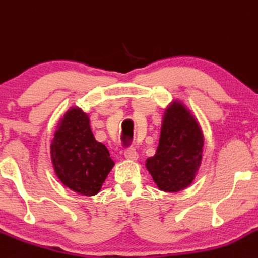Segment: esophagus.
I'll return each mask as SVG.
<instances>
[{
	"mask_svg": "<svg viewBox=\"0 0 258 258\" xmlns=\"http://www.w3.org/2000/svg\"><path fill=\"white\" fill-rule=\"evenodd\" d=\"M123 155H125V159L130 160V161H136L138 159V154L137 151H136L135 148H128L126 149L125 153H123Z\"/></svg>",
	"mask_w": 258,
	"mask_h": 258,
	"instance_id": "1",
	"label": "esophagus"
}]
</instances>
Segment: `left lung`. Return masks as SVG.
<instances>
[{"label": "left lung", "mask_w": 258, "mask_h": 258, "mask_svg": "<svg viewBox=\"0 0 258 258\" xmlns=\"http://www.w3.org/2000/svg\"><path fill=\"white\" fill-rule=\"evenodd\" d=\"M203 133L191 111L174 101L164 111L156 154L147 169L164 192H179L194 181L203 154Z\"/></svg>", "instance_id": "8db88e82"}]
</instances>
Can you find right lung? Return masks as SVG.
<instances>
[{"label": "right lung", "instance_id": "obj_1", "mask_svg": "<svg viewBox=\"0 0 258 258\" xmlns=\"http://www.w3.org/2000/svg\"><path fill=\"white\" fill-rule=\"evenodd\" d=\"M50 155L62 184L84 196L97 195L114 167L108 149L94 137L88 114L78 107L71 108L60 119Z\"/></svg>", "mask_w": 258, "mask_h": 258}]
</instances>
